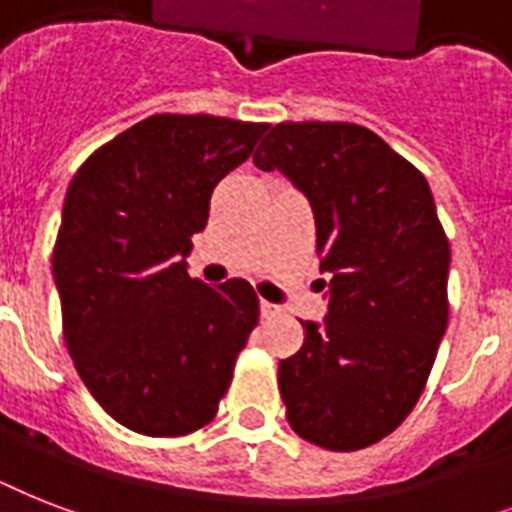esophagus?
<instances>
[{"label": "esophagus", "instance_id": "34e87169", "mask_svg": "<svg viewBox=\"0 0 512 512\" xmlns=\"http://www.w3.org/2000/svg\"><path fill=\"white\" fill-rule=\"evenodd\" d=\"M276 313H279V305L268 303V300H260V316H263V319H271Z\"/></svg>", "mask_w": 512, "mask_h": 512}]
</instances>
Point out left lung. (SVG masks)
Returning a JSON list of instances; mask_svg holds the SVG:
<instances>
[{
    "label": "left lung",
    "mask_w": 512,
    "mask_h": 512,
    "mask_svg": "<svg viewBox=\"0 0 512 512\" xmlns=\"http://www.w3.org/2000/svg\"><path fill=\"white\" fill-rule=\"evenodd\" d=\"M252 162L311 201L327 289L324 321H300L303 348L279 361L297 436L356 452L401 425L449 321V241L417 167L366 127L284 122Z\"/></svg>",
    "instance_id": "1"
}]
</instances>
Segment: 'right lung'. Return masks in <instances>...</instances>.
<instances>
[{
  "instance_id": "obj_1",
  "label": "right lung",
  "mask_w": 512,
  "mask_h": 512,
  "mask_svg": "<svg viewBox=\"0 0 512 512\" xmlns=\"http://www.w3.org/2000/svg\"><path fill=\"white\" fill-rule=\"evenodd\" d=\"M268 124L156 114L98 148L66 191L52 276L82 382L124 428L185 436L217 414L260 305L244 279L188 276L215 185Z\"/></svg>"
}]
</instances>
